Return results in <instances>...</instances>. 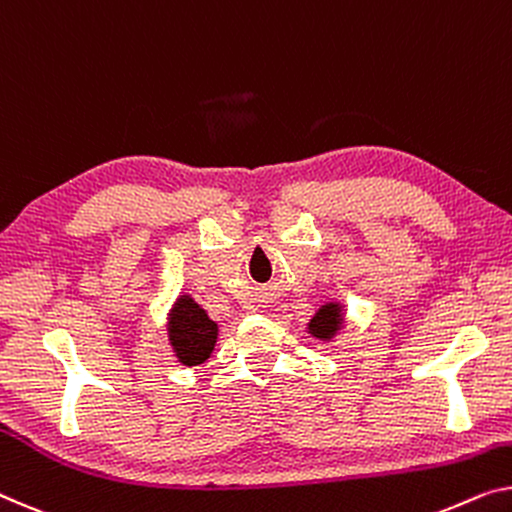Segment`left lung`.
<instances>
[{
  "label": "left lung",
  "mask_w": 512,
  "mask_h": 512,
  "mask_svg": "<svg viewBox=\"0 0 512 512\" xmlns=\"http://www.w3.org/2000/svg\"><path fill=\"white\" fill-rule=\"evenodd\" d=\"M342 324H345V319H342V305L326 303L308 322V333H312V338L331 340L342 329Z\"/></svg>",
  "instance_id": "8db88e82"
}]
</instances>
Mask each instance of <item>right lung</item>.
Segmentation results:
<instances>
[{"mask_svg":"<svg viewBox=\"0 0 512 512\" xmlns=\"http://www.w3.org/2000/svg\"><path fill=\"white\" fill-rule=\"evenodd\" d=\"M167 335L179 363L202 365L216 347L218 324L188 294H181L167 317Z\"/></svg>","mask_w":512,"mask_h":512,"instance_id":"obj_1","label":"right lung"}]
</instances>
